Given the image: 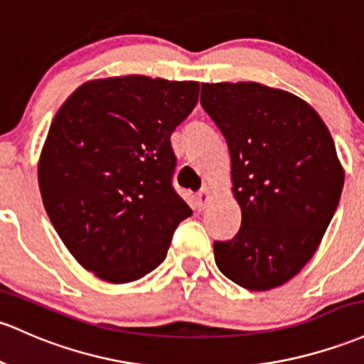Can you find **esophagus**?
Masks as SVG:
<instances>
[{
  "label": "esophagus",
  "instance_id": "1",
  "mask_svg": "<svg viewBox=\"0 0 364 364\" xmlns=\"http://www.w3.org/2000/svg\"><path fill=\"white\" fill-rule=\"evenodd\" d=\"M210 198H213V195H210V191L207 188H202L200 191L197 193V197H195V200H197V209L198 210H203L207 205H209Z\"/></svg>",
  "mask_w": 364,
  "mask_h": 364
}]
</instances>
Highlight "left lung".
Returning <instances> with one entry per match:
<instances>
[{"label": "left lung", "mask_w": 364, "mask_h": 364, "mask_svg": "<svg viewBox=\"0 0 364 364\" xmlns=\"http://www.w3.org/2000/svg\"><path fill=\"white\" fill-rule=\"evenodd\" d=\"M202 109L225 136L242 226L214 242L219 271L247 290L294 278L316 252L344 186L333 138L318 112L259 82H202Z\"/></svg>", "instance_id": "left-lung-1"}]
</instances>
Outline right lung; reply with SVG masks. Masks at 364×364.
Listing matches in <instances>:
<instances>
[{
	"label": "right lung",
	"instance_id": "obj_1",
	"mask_svg": "<svg viewBox=\"0 0 364 364\" xmlns=\"http://www.w3.org/2000/svg\"><path fill=\"white\" fill-rule=\"evenodd\" d=\"M198 82L146 75L79 86L51 122L38 178L50 221L85 269L129 283L166 259L191 209L176 193L171 134Z\"/></svg>",
	"mask_w": 364,
	"mask_h": 364
}]
</instances>
